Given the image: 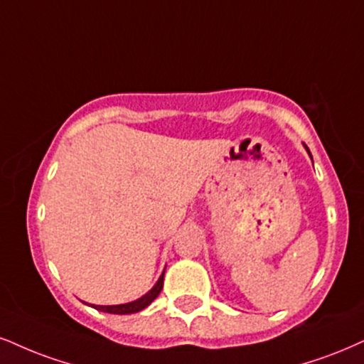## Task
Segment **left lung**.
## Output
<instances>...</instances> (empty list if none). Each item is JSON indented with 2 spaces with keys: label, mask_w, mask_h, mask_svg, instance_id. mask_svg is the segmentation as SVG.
<instances>
[{
  "label": "left lung",
  "mask_w": 364,
  "mask_h": 364,
  "mask_svg": "<svg viewBox=\"0 0 364 364\" xmlns=\"http://www.w3.org/2000/svg\"><path fill=\"white\" fill-rule=\"evenodd\" d=\"M304 146H306V145H304ZM306 150H307V154H309V155H311V151H309V148H307V146H306ZM311 159H312V156H311Z\"/></svg>",
  "instance_id": "obj_1"
}]
</instances>
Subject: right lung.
<instances>
[{"label":"right lung","instance_id":"right-lung-1","mask_svg":"<svg viewBox=\"0 0 364 364\" xmlns=\"http://www.w3.org/2000/svg\"><path fill=\"white\" fill-rule=\"evenodd\" d=\"M164 273H161L159 280H156V284L151 287V289L148 290L145 295H141L140 299L133 300V302L119 304V306H94V304H91V307H94V309H96V311H101V312L119 314V316H124V314L140 312V311H143V309H146L148 306H150V304L154 302L156 297H159V294L161 291V289H164Z\"/></svg>","mask_w":364,"mask_h":364}]
</instances>
